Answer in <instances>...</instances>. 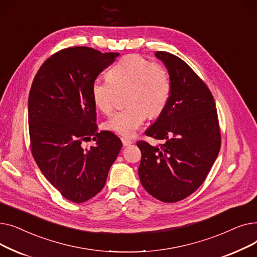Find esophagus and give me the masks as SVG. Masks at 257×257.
<instances>
[{"label": "esophagus", "instance_id": "obj_1", "mask_svg": "<svg viewBox=\"0 0 257 257\" xmlns=\"http://www.w3.org/2000/svg\"><path fill=\"white\" fill-rule=\"evenodd\" d=\"M121 140V143H123V145L126 147V146H129V145H131L132 144V141L131 140H129V139H127V138H121L120 139Z\"/></svg>", "mask_w": 257, "mask_h": 257}]
</instances>
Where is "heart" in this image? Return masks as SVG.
Here are the masks:
<instances>
[{
  "label": "heart",
  "mask_w": 257,
  "mask_h": 257,
  "mask_svg": "<svg viewBox=\"0 0 257 257\" xmlns=\"http://www.w3.org/2000/svg\"><path fill=\"white\" fill-rule=\"evenodd\" d=\"M128 106L105 121V128L120 136L130 137L143 124L147 115L156 117L169 103L172 86L163 66L152 64L140 55L124 56L114 63L107 78H97L91 84L94 106L105 114L115 107L117 91L125 90Z\"/></svg>",
  "instance_id": "obj_1"
}]
</instances>
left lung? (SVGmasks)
I'll list each match as a JSON object with an SVG mask.
<instances>
[{"mask_svg": "<svg viewBox=\"0 0 257 257\" xmlns=\"http://www.w3.org/2000/svg\"><path fill=\"white\" fill-rule=\"evenodd\" d=\"M155 56L167 67L172 92L166 109L145 133L166 142H138L139 176L151 196L173 203L204 182L220 152L221 132L213 97L203 81L173 54L158 51Z\"/></svg>", "mask_w": 257, "mask_h": 257, "instance_id": "8db88e82", "label": "left lung"}]
</instances>
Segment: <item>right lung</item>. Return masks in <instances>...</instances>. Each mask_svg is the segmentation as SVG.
<instances>
[{
    "mask_svg": "<svg viewBox=\"0 0 257 257\" xmlns=\"http://www.w3.org/2000/svg\"><path fill=\"white\" fill-rule=\"evenodd\" d=\"M118 53L88 47L63 49L40 66L29 93L31 152L50 183L75 203L102 191L116 159L120 140L110 131L98 132L91 84ZM96 145L84 150L91 137Z\"/></svg>",
    "mask_w": 257,
    "mask_h": 257,
    "instance_id": "1",
    "label": "right lung"
}]
</instances>
